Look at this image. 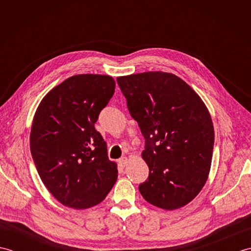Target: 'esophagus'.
<instances>
[{
	"label": "esophagus",
	"mask_w": 251,
	"mask_h": 251,
	"mask_svg": "<svg viewBox=\"0 0 251 251\" xmlns=\"http://www.w3.org/2000/svg\"><path fill=\"white\" fill-rule=\"evenodd\" d=\"M128 161H129L128 157L123 156V157H121V158L119 159V165H120L121 167H125L126 165H127V163H128Z\"/></svg>",
	"instance_id": "esophagus-1"
}]
</instances>
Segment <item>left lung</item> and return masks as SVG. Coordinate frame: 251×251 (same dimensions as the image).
<instances>
[{"instance_id":"obj_1","label":"left lung","mask_w":251,"mask_h":251,"mask_svg":"<svg viewBox=\"0 0 251 251\" xmlns=\"http://www.w3.org/2000/svg\"><path fill=\"white\" fill-rule=\"evenodd\" d=\"M116 81L146 139L141 156L150 174L139 185L142 197L166 210L185 206L210 172L215 130L206 104L173 73L143 72Z\"/></svg>"}]
</instances>
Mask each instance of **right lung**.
Instances as JSON below:
<instances>
[{
    "instance_id": "obj_1",
    "label": "right lung",
    "mask_w": 251,
    "mask_h": 251,
    "mask_svg": "<svg viewBox=\"0 0 251 251\" xmlns=\"http://www.w3.org/2000/svg\"><path fill=\"white\" fill-rule=\"evenodd\" d=\"M114 88L110 75H73L47 93L35 111L30 150L37 173L51 195L73 209L98 205L116 182L117 164L95 129Z\"/></svg>"
}]
</instances>
